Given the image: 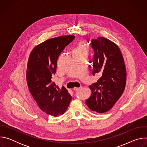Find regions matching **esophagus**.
<instances>
[{
	"label": "esophagus",
	"instance_id": "esophagus-1",
	"mask_svg": "<svg viewBox=\"0 0 147 147\" xmlns=\"http://www.w3.org/2000/svg\"><path fill=\"white\" fill-rule=\"evenodd\" d=\"M81 89V87H79V88H78V87H74V90L75 91H79V90H80Z\"/></svg>",
	"mask_w": 147,
	"mask_h": 147
}]
</instances>
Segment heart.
<instances>
[{
    "mask_svg": "<svg viewBox=\"0 0 147 147\" xmlns=\"http://www.w3.org/2000/svg\"><path fill=\"white\" fill-rule=\"evenodd\" d=\"M88 50V45L84 42H79L76 48L73 50V53H87Z\"/></svg>",
    "mask_w": 147,
    "mask_h": 147,
    "instance_id": "b5f03b06",
    "label": "heart"
}]
</instances>
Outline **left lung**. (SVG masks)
Returning a JSON list of instances; mask_svg holds the SVG:
<instances>
[{
    "label": "left lung",
    "mask_w": 147,
    "mask_h": 147,
    "mask_svg": "<svg viewBox=\"0 0 147 147\" xmlns=\"http://www.w3.org/2000/svg\"><path fill=\"white\" fill-rule=\"evenodd\" d=\"M94 51L92 74L100 78L90 86L88 107L99 113L109 111L122 95L126 82V70L119 47L110 40L98 37L91 40Z\"/></svg>",
    "instance_id": "obj_1"
}]
</instances>
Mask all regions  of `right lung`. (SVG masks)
<instances>
[{
  "instance_id": "add662e5",
  "label": "right lung",
  "mask_w": 147,
  "mask_h": 147,
  "mask_svg": "<svg viewBox=\"0 0 147 147\" xmlns=\"http://www.w3.org/2000/svg\"><path fill=\"white\" fill-rule=\"evenodd\" d=\"M73 35L51 38L35 47L29 56L27 69L28 88L43 112L55 117L63 114L71 100L67 89L59 88L52 77L60 53L73 40Z\"/></svg>"
}]
</instances>
